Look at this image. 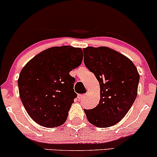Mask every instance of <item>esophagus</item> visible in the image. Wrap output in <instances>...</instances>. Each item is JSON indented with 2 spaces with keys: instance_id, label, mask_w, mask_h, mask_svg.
<instances>
[{
  "instance_id": "esophagus-1",
  "label": "esophagus",
  "mask_w": 157,
  "mask_h": 157,
  "mask_svg": "<svg viewBox=\"0 0 157 157\" xmlns=\"http://www.w3.org/2000/svg\"><path fill=\"white\" fill-rule=\"evenodd\" d=\"M87 95H88V93L83 94H80L79 95V99H80V100H82V99L85 98V97L87 96Z\"/></svg>"
}]
</instances>
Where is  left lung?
I'll return each mask as SVG.
<instances>
[{"label": "left lung", "instance_id": "left-lung-1", "mask_svg": "<svg viewBox=\"0 0 157 157\" xmlns=\"http://www.w3.org/2000/svg\"><path fill=\"white\" fill-rule=\"evenodd\" d=\"M85 66L100 86V100L92 109H85L90 123L99 128L117 124L127 113L136 95L140 75L132 61L105 46L83 48Z\"/></svg>", "mask_w": 157, "mask_h": 157}]
</instances>
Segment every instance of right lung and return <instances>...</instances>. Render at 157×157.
Instances as JSON below:
<instances>
[{"label": "right lung", "mask_w": 157, "mask_h": 157, "mask_svg": "<svg viewBox=\"0 0 157 157\" xmlns=\"http://www.w3.org/2000/svg\"><path fill=\"white\" fill-rule=\"evenodd\" d=\"M82 51L69 46L40 52L20 74L17 85L25 109L34 121L47 128L60 126L77 97L69 72L81 64Z\"/></svg>", "instance_id": "add662e5"}]
</instances>
